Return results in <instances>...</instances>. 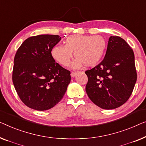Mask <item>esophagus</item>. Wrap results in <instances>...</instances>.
<instances>
[{
	"mask_svg": "<svg viewBox=\"0 0 146 146\" xmlns=\"http://www.w3.org/2000/svg\"><path fill=\"white\" fill-rule=\"evenodd\" d=\"M77 71H73V72H71V76L72 77H74L76 75H77Z\"/></svg>",
	"mask_w": 146,
	"mask_h": 146,
	"instance_id": "obj_1",
	"label": "esophagus"
}]
</instances>
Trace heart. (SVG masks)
I'll return each instance as SVG.
<instances>
[{
  "label": "heart",
  "instance_id": "heart-1",
  "mask_svg": "<svg viewBox=\"0 0 146 146\" xmlns=\"http://www.w3.org/2000/svg\"><path fill=\"white\" fill-rule=\"evenodd\" d=\"M106 49V42L100 35H72L65 39V45L57 44L53 47L52 55L53 59L63 66L70 63L74 53L75 61L71 64L73 68L87 67L97 65L103 57Z\"/></svg>",
  "mask_w": 146,
  "mask_h": 146
}]
</instances>
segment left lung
I'll return each mask as SVG.
<instances>
[{"mask_svg":"<svg viewBox=\"0 0 146 146\" xmlns=\"http://www.w3.org/2000/svg\"><path fill=\"white\" fill-rule=\"evenodd\" d=\"M85 73L91 101L103 109L118 108L130 97L137 80L134 52L124 39L110 36L103 60Z\"/></svg>","mask_w":146,"mask_h":146,"instance_id":"obj_1","label":"left lung"}]
</instances>
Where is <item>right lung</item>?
<instances>
[{"instance_id":"add662e5","label":"right lung","mask_w":146,"mask_h":146,"mask_svg":"<svg viewBox=\"0 0 146 146\" xmlns=\"http://www.w3.org/2000/svg\"><path fill=\"white\" fill-rule=\"evenodd\" d=\"M58 35L30 37L16 53L12 82L16 93L28 107L46 110L64 96L71 81V72L55 62L52 50L59 41Z\"/></svg>"}]
</instances>
